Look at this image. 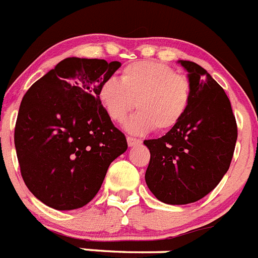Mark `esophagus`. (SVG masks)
<instances>
[{
    "instance_id": "1",
    "label": "esophagus",
    "mask_w": 258,
    "mask_h": 258,
    "mask_svg": "<svg viewBox=\"0 0 258 258\" xmlns=\"http://www.w3.org/2000/svg\"><path fill=\"white\" fill-rule=\"evenodd\" d=\"M127 144H128V146L140 145V144H141V140H139V139L131 138V136H127Z\"/></svg>"
}]
</instances>
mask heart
<instances>
[{"mask_svg": "<svg viewBox=\"0 0 258 258\" xmlns=\"http://www.w3.org/2000/svg\"><path fill=\"white\" fill-rule=\"evenodd\" d=\"M99 101L113 122H123L132 109L139 112L126 123L128 131L144 134L168 131L185 117L192 96V86L184 74L157 61L132 62L124 67L120 80L104 81L97 91ZM137 104H134V101Z\"/></svg>", "mask_w": 258, "mask_h": 258, "instance_id": "heart-1", "label": "heart"}]
</instances>
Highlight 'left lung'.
<instances>
[{
    "instance_id": "obj_1",
    "label": "left lung",
    "mask_w": 258,
    "mask_h": 258,
    "mask_svg": "<svg viewBox=\"0 0 258 258\" xmlns=\"http://www.w3.org/2000/svg\"><path fill=\"white\" fill-rule=\"evenodd\" d=\"M192 86L180 123L144 144L150 152L145 181L167 204L194 203L212 191L230 167L238 127L221 86L197 62L180 60Z\"/></svg>"
}]
</instances>
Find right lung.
Returning <instances> with one entry per match:
<instances>
[{"label":"right lung","instance_id":"add662e5","mask_svg":"<svg viewBox=\"0 0 258 258\" xmlns=\"http://www.w3.org/2000/svg\"><path fill=\"white\" fill-rule=\"evenodd\" d=\"M119 61L67 57L25 92L16 118V155L25 185L59 211L81 208L127 150L97 91Z\"/></svg>","mask_w":258,"mask_h":258}]
</instances>
